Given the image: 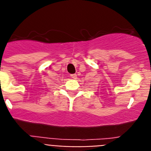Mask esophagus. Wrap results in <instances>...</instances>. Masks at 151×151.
Returning <instances> with one entry per match:
<instances>
[{"label": "esophagus", "instance_id": "1", "mask_svg": "<svg viewBox=\"0 0 151 151\" xmlns=\"http://www.w3.org/2000/svg\"><path fill=\"white\" fill-rule=\"evenodd\" d=\"M70 76H71V78H73V79H76V78H77V75L76 74H72Z\"/></svg>", "mask_w": 151, "mask_h": 151}]
</instances>
